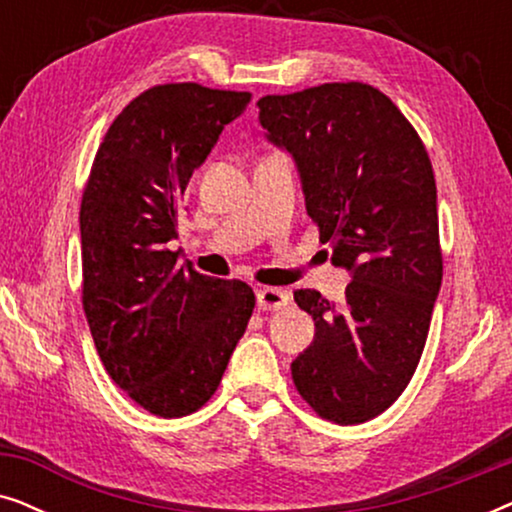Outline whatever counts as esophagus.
I'll return each instance as SVG.
<instances>
[{"label": "esophagus", "mask_w": 512, "mask_h": 512, "mask_svg": "<svg viewBox=\"0 0 512 512\" xmlns=\"http://www.w3.org/2000/svg\"><path fill=\"white\" fill-rule=\"evenodd\" d=\"M289 300H291V296L284 289H270V286L258 289V293H256V305H258V310H263V312L282 310V307L289 305Z\"/></svg>", "instance_id": "34e87169"}]
</instances>
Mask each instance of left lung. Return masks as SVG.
<instances>
[{
  "mask_svg": "<svg viewBox=\"0 0 512 512\" xmlns=\"http://www.w3.org/2000/svg\"><path fill=\"white\" fill-rule=\"evenodd\" d=\"M258 111L268 142L296 163L319 242L352 277L340 305L293 293L317 326L291 363L293 384L321 417L368 422L415 375L443 282L431 160L408 118L366 83L268 95Z\"/></svg>",
  "mask_w": 512,
  "mask_h": 512,
  "instance_id": "8db88e82",
  "label": "left lung"
}]
</instances>
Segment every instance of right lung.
I'll use <instances>...</instances> for the list:
<instances>
[{
  "mask_svg": "<svg viewBox=\"0 0 512 512\" xmlns=\"http://www.w3.org/2000/svg\"><path fill=\"white\" fill-rule=\"evenodd\" d=\"M251 93L167 83L135 97L104 135L81 200L83 310L118 387L151 415L184 417L219 387L256 296L179 265L177 216Z\"/></svg>",
  "mask_w": 512,
  "mask_h": 512,
  "instance_id": "obj_1",
  "label": "right lung"
}]
</instances>
